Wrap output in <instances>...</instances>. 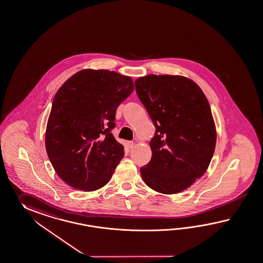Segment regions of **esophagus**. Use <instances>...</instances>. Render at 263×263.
<instances>
[{
	"label": "esophagus",
	"instance_id": "obj_1",
	"mask_svg": "<svg viewBox=\"0 0 263 263\" xmlns=\"http://www.w3.org/2000/svg\"><path fill=\"white\" fill-rule=\"evenodd\" d=\"M127 145H128V147L130 148V149H131V148L134 147V141H127Z\"/></svg>",
	"mask_w": 263,
	"mask_h": 263
}]
</instances>
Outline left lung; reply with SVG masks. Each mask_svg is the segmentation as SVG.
I'll use <instances>...</instances> for the list:
<instances>
[{
  "label": "left lung",
  "mask_w": 263,
  "mask_h": 263,
  "mask_svg": "<svg viewBox=\"0 0 263 263\" xmlns=\"http://www.w3.org/2000/svg\"><path fill=\"white\" fill-rule=\"evenodd\" d=\"M135 86L156 127L152 158L141 167V178L157 192H181L206 172L214 155L210 104L199 85L183 76L150 74Z\"/></svg>",
  "instance_id": "obj_1"
}]
</instances>
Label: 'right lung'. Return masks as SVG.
<instances>
[{"mask_svg": "<svg viewBox=\"0 0 263 263\" xmlns=\"http://www.w3.org/2000/svg\"><path fill=\"white\" fill-rule=\"evenodd\" d=\"M131 78L84 69L57 91L45 131L46 153L59 177L86 192L108 182L124 156L116 141V111L133 92Z\"/></svg>", "mask_w": 263, "mask_h": 263, "instance_id": "obj_1", "label": "right lung"}]
</instances>
